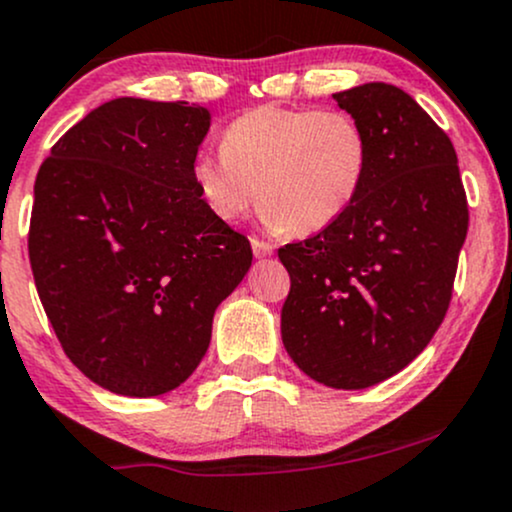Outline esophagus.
<instances>
[{
    "instance_id": "esophagus-1",
    "label": "esophagus",
    "mask_w": 512,
    "mask_h": 512,
    "mask_svg": "<svg viewBox=\"0 0 512 512\" xmlns=\"http://www.w3.org/2000/svg\"><path fill=\"white\" fill-rule=\"evenodd\" d=\"M251 249H254L256 258H268L273 254V244H268V241H261V239H251Z\"/></svg>"
}]
</instances>
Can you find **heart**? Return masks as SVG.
Masks as SVG:
<instances>
[{"mask_svg":"<svg viewBox=\"0 0 512 512\" xmlns=\"http://www.w3.org/2000/svg\"><path fill=\"white\" fill-rule=\"evenodd\" d=\"M368 166L371 144L351 114L263 104L227 126L219 156L195 158L192 185L219 222H241L258 200L268 227L307 236L351 210Z\"/></svg>","mask_w":512,"mask_h":512,"instance_id":"b5f03b06","label":"heart"}]
</instances>
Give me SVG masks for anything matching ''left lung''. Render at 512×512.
Segmentation results:
<instances>
[{
  "label": "left lung",
  "instance_id": "obj_1",
  "mask_svg": "<svg viewBox=\"0 0 512 512\" xmlns=\"http://www.w3.org/2000/svg\"><path fill=\"white\" fill-rule=\"evenodd\" d=\"M334 100L364 126L371 166L337 224L278 249L280 334L312 381L361 390L403 371L442 324L469 207L452 141L408 92L366 82Z\"/></svg>",
  "mask_w": 512,
  "mask_h": 512
}]
</instances>
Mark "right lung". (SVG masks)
I'll list each match as a JSON object with an SVG mask.
<instances>
[{
  "mask_svg": "<svg viewBox=\"0 0 512 512\" xmlns=\"http://www.w3.org/2000/svg\"><path fill=\"white\" fill-rule=\"evenodd\" d=\"M210 124L207 107L117 97L65 131L36 175L38 298L68 359L117 395L188 381L214 310L251 268L249 239L192 185Z\"/></svg>",
  "mask_w": 512,
  "mask_h": 512,
  "instance_id": "right-lung-1",
  "label": "right lung"
}]
</instances>
